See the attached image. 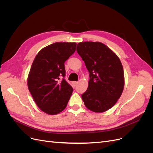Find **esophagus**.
Wrapping results in <instances>:
<instances>
[{
    "label": "esophagus",
    "instance_id": "34e87169",
    "mask_svg": "<svg viewBox=\"0 0 153 153\" xmlns=\"http://www.w3.org/2000/svg\"><path fill=\"white\" fill-rule=\"evenodd\" d=\"M73 85H74V86L76 87V86L77 85V84H78V82H74L73 83Z\"/></svg>",
    "mask_w": 153,
    "mask_h": 153
}]
</instances>
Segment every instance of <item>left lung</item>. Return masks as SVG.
<instances>
[{
  "label": "left lung",
  "mask_w": 153,
  "mask_h": 153,
  "mask_svg": "<svg viewBox=\"0 0 153 153\" xmlns=\"http://www.w3.org/2000/svg\"><path fill=\"white\" fill-rule=\"evenodd\" d=\"M76 51L89 72L87 91L82 94L86 107L103 112L116 103L124 89V71L116 54L100 42L79 43Z\"/></svg>",
  "instance_id": "left-lung-1"
}]
</instances>
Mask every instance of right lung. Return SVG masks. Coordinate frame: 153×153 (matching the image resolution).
<instances>
[{"mask_svg": "<svg viewBox=\"0 0 153 153\" xmlns=\"http://www.w3.org/2000/svg\"><path fill=\"white\" fill-rule=\"evenodd\" d=\"M75 43L57 42L37 54L28 76V88L36 105L50 115L65 109L73 91L65 80L64 63L76 50Z\"/></svg>", "mask_w": 153, "mask_h": 153, "instance_id": "add662e5", "label": "right lung"}]
</instances>
